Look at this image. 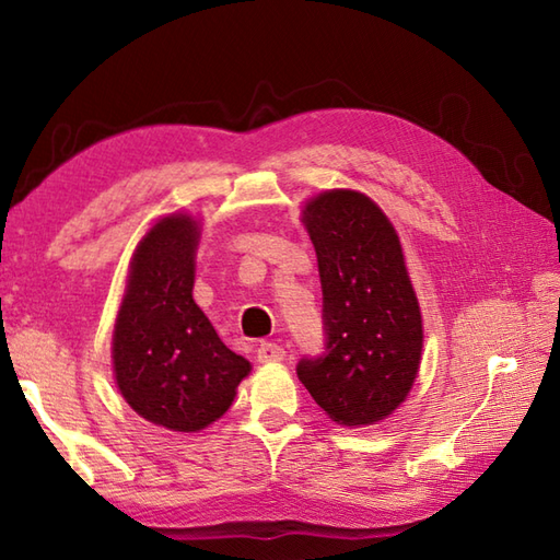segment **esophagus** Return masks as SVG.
<instances>
[{
	"mask_svg": "<svg viewBox=\"0 0 560 560\" xmlns=\"http://www.w3.org/2000/svg\"><path fill=\"white\" fill-rule=\"evenodd\" d=\"M283 351L279 343H273V341H261L259 347H257V361H261V363H271V361H283Z\"/></svg>",
	"mask_w": 560,
	"mask_h": 560,
	"instance_id": "esophagus-1",
	"label": "esophagus"
}]
</instances>
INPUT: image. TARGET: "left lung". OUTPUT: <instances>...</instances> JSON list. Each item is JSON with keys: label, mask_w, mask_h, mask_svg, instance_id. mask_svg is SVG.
Listing matches in <instances>:
<instances>
[{"label": "left lung", "mask_w": 560, "mask_h": 560, "mask_svg": "<svg viewBox=\"0 0 560 560\" xmlns=\"http://www.w3.org/2000/svg\"><path fill=\"white\" fill-rule=\"evenodd\" d=\"M323 283L325 351L295 365L329 419L368 425L409 395L423 329L399 237L373 199L331 189L307 201Z\"/></svg>", "instance_id": "obj_1"}]
</instances>
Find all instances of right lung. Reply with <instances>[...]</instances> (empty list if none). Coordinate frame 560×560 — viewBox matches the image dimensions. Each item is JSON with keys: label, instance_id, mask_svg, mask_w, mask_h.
Here are the masks:
<instances>
[{"label": "right lung", "instance_id": "add662e5", "mask_svg": "<svg viewBox=\"0 0 560 560\" xmlns=\"http://www.w3.org/2000/svg\"><path fill=\"white\" fill-rule=\"evenodd\" d=\"M197 223L168 217L139 245L117 313V387L139 416L192 433L229 411L249 363L219 339L192 299Z\"/></svg>", "mask_w": 560, "mask_h": 560}]
</instances>
